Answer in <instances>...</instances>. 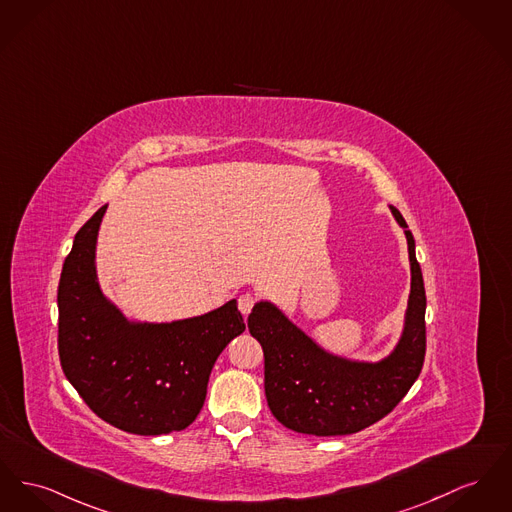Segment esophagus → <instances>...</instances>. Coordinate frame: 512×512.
Wrapping results in <instances>:
<instances>
[{
  "label": "esophagus",
  "instance_id": "1",
  "mask_svg": "<svg viewBox=\"0 0 512 512\" xmlns=\"http://www.w3.org/2000/svg\"><path fill=\"white\" fill-rule=\"evenodd\" d=\"M253 303H255V298H253L251 294H243V296H240L238 309H240L241 315H249L251 309H253Z\"/></svg>",
  "mask_w": 512,
  "mask_h": 512
}]
</instances>
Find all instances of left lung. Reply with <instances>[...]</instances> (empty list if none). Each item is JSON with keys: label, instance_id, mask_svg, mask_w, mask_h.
Returning <instances> with one entry per match:
<instances>
[{"label": "left lung", "instance_id": "8db88e82", "mask_svg": "<svg viewBox=\"0 0 512 512\" xmlns=\"http://www.w3.org/2000/svg\"><path fill=\"white\" fill-rule=\"evenodd\" d=\"M410 296L404 327L391 352L377 361L350 360L325 350L269 300L255 303L247 327L265 354V394L272 416L292 431L350 435L385 418L420 375L425 358V288L416 241L406 220Z\"/></svg>", "mask_w": 512, "mask_h": 512}]
</instances>
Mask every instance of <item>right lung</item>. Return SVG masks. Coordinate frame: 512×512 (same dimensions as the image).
<instances>
[{
  "label": "right lung",
  "mask_w": 512,
  "mask_h": 512,
  "mask_svg": "<svg viewBox=\"0 0 512 512\" xmlns=\"http://www.w3.org/2000/svg\"><path fill=\"white\" fill-rule=\"evenodd\" d=\"M108 205L75 234L58 288V348L67 381L121 431H181L201 412L212 365L245 331L238 301L176 321L123 315L98 282L96 240Z\"/></svg>",
  "instance_id": "right-lung-1"
}]
</instances>
